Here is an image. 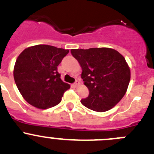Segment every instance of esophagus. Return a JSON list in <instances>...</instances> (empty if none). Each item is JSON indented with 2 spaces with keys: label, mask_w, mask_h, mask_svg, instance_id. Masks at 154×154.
<instances>
[{
  "label": "esophagus",
  "mask_w": 154,
  "mask_h": 154,
  "mask_svg": "<svg viewBox=\"0 0 154 154\" xmlns=\"http://www.w3.org/2000/svg\"><path fill=\"white\" fill-rule=\"evenodd\" d=\"M79 84H80V82H79V81H78V80H77V81H76V82H75V83H74V84H73V86H74V87H77V86H78V85H79Z\"/></svg>",
  "instance_id": "esophagus-1"
}]
</instances>
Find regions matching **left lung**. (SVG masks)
<instances>
[{
    "label": "left lung",
    "instance_id": "left-lung-1",
    "mask_svg": "<svg viewBox=\"0 0 154 154\" xmlns=\"http://www.w3.org/2000/svg\"><path fill=\"white\" fill-rule=\"evenodd\" d=\"M82 68L89 96L80 103L96 112H106L120 101L128 87L131 70L125 58L110 48L71 49Z\"/></svg>",
    "mask_w": 154,
    "mask_h": 154
}]
</instances>
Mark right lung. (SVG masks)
Here are the masks:
<instances>
[{
  "label": "right lung",
  "mask_w": 154,
  "mask_h": 154,
  "mask_svg": "<svg viewBox=\"0 0 154 154\" xmlns=\"http://www.w3.org/2000/svg\"><path fill=\"white\" fill-rule=\"evenodd\" d=\"M68 52V49L37 45L20 54L14 65V77L27 103L39 109L61 103L70 85L61 80L57 66Z\"/></svg>",
  "instance_id": "obj_1"
}]
</instances>
